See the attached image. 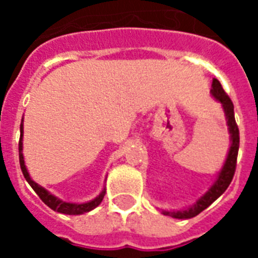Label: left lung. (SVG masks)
Masks as SVG:
<instances>
[{"instance_id":"1","label":"left lung","mask_w":258,"mask_h":258,"mask_svg":"<svg viewBox=\"0 0 258 258\" xmlns=\"http://www.w3.org/2000/svg\"><path fill=\"white\" fill-rule=\"evenodd\" d=\"M210 93L218 103H221L222 108H224L225 116H226L228 131L230 134V147H229L228 155H226L224 166L217 174L213 184L204 196L198 198L196 204L187 209H182V210H161L162 214H165V216L178 218V220H188V218L198 216L201 212H204L205 209L209 208L218 197L224 194L225 190L232 182L234 171H236L237 155H238V147H240V133H238V127H237L236 119H234V105H233L230 97L225 93L221 83L217 79H213Z\"/></svg>"}]
</instances>
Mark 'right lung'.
<instances>
[{"mask_svg": "<svg viewBox=\"0 0 258 258\" xmlns=\"http://www.w3.org/2000/svg\"><path fill=\"white\" fill-rule=\"evenodd\" d=\"M24 119L21 120V125H20V133H21V138H20V143H18V153H20V166H21L22 174L25 176L26 182L32 186L36 194H37L41 201L46 206H49L52 210L58 213H62V214H70V216H79V214H84V213H88L91 210H93L95 208H97L99 205L101 204V201L104 198L105 194V187L101 190V192L96 198L88 201V202H83V204H74V202H66V201L60 200L53 194H50L46 188H44L42 186H40L38 183H36L32 178H30L29 172L25 166V161H24V154H22V137H24Z\"/></svg>", "mask_w": 258, "mask_h": 258, "instance_id": "add662e5", "label": "right lung"}]
</instances>
